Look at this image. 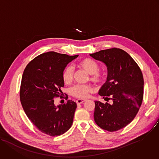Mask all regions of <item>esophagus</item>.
I'll return each mask as SVG.
<instances>
[{
  "label": "esophagus",
  "instance_id": "esophagus-1",
  "mask_svg": "<svg viewBox=\"0 0 159 159\" xmlns=\"http://www.w3.org/2000/svg\"><path fill=\"white\" fill-rule=\"evenodd\" d=\"M86 101V100H81V99H78V100H76V103H77V105H80L81 103H83V102H84Z\"/></svg>",
  "mask_w": 159,
  "mask_h": 159
}]
</instances>
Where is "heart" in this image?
I'll list each match as a JSON object with an SVG mask.
<instances>
[{
    "label": "heart",
    "mask_w": 159,
    "mask_h": 159,
    "mask_svg": "<svg viewBox=\"0 0 159 159\" xmlns=\"http://www.w3.org/2000/svg\"><path fill=\"white\" fill-rule=\"evenodd\" d=\"M77 66L88 75H90V80L94 83H100L104 79L103 73L98 71V65L96 62L90 59L80 61ZM74 78V69L72 66H67L62 73V78L66 84L72 82ZM93 91V88L88 84H78L71 88V94L78 98H86Z\"/></svg>",
    "instance_id": "1"
}]
</instances>
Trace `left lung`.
Here are the masks:
<instances>
[{"mask_svg": "<svg viewBox=\"0 0 159 159\" xmlns=\"http://www.w3.org/2000/svg\"><path fill=\"white\" fill-rule=\"evenodd\" d=\"M107 66L108 76L98 94L111 103L95 101L94 120L103 130L117 131L135 117L143 96L142 73L134 59L118 48L89 54Z\"/></svg>", "mask_w": 159, "mask_h": 159, "instance_id": "1", "label": "left lung"}]
</instances>
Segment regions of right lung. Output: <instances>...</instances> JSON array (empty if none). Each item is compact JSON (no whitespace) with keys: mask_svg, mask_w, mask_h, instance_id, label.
Wrapping results in <instances>:
<instances>
[{"mask_svg":"<svg viewBox=\"0 0 159 159\" xmlns=\"http://www.w3.org/2000/svg\"><path fill=\"white\" fill-rule=\"evenodd\" d=\"M78 56L45 52L32 60L24 71L20 89L22 108L38 129L48 135L65 134L73 124L76 103L68 100L66 103L56 106L54 99L61 97V88L65 84L63 71Z\"/></svg>","mask_w":159,"mask_h":159,"instance_id":"1","label":"right lung"}]
</instances>
